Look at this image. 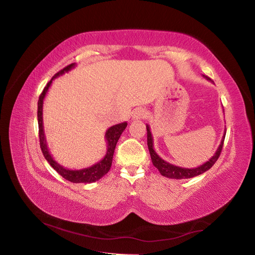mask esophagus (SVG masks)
<instances>
[{
	"label": "esophagus",
	"mask_w": 255,
	"mask_h": 255,
	"mask_svg": "<svg viewBox=\"0 0 255 255\" xmlns=\"http://www.w3.org/2000/svg\"><path fill=\"white\" fill-rule=\"evenodd\" d=\"M147 116L146 111L143 108H136L132 111V119L133 120H141V119H145Z\"/></svg>",
	"instance_id": "obj_1"
}]
</instances>
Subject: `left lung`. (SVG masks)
<instances>
[{
    "instance_id": "left-lung-1",
    "label": "left lung",
    "mask_w": 255,
    "mask_h": 255,
    "mask_svg": "<svg viewBox=\"0 0 255 255\" xmlns=\"http://www.w3.org/2000/svg\"><path fill=\"white\" fill-rule=\"evenodd\" d=\"M203 77L210 80V78L208 76L203 75ZM146 129H147V145H148V149H149V153H150L153 166L157 167V169L160 171V174L162 176L170 178V179H188V178L199 176V175L203 174V172L209 170L213 165H214L215 162L218 160L220 152H221V150H223L224 141H225V136H226V131H225L224 136H223V138H221L220 145L218 146L215 154L213 155V157L209 161H207L198 167L184 168V167H179L176 165H172V164L164 161L162 158L159 157V154L153 149V138L151 135L150 127L148 125H146Z\"/></svg>"
}]
</instances>
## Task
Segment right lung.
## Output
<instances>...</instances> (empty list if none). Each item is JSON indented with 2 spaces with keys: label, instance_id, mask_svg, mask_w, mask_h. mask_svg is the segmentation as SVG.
Listing matches in <instances>:
<instances>
[{
  "label": "right lung",
  "instance_id": "add662e5",
  "mask_svg": "<svg viewBox=\"0 0 255 255\" xmlns=\"http://www.w3.org/2000/svg\"><path fill=\"white\" fill-rule=\"evenodd\" d=\"M73 68H75V63H72L68 67H65L63 70L59 71L57 74L53 76V78L48 81L45 88L43 89L42 93L39 96V101H38V125H39V138H40V147L41 150H42V153L44 155V158L46 161L50 163V165L58 172L60 176H62L65 180L68 181H71L73 183H92L100 180L103 178L107 172L109 171L111 164H112V158H113V153L114 149H116L117 143L119 141V138L121 134L123 133L127 127V122L121 123V124L111 126L108 130L106 131L105 138L107 141V152L105 157L100 161L95 163L94 165H91L89 167L83 168V169H69L65 168L64 166L60 165L59 163H57L52 154L50 153V150H48V147L46 144V138L44 134V129H43V116H42V111H43V101L45 98V95L50 89L52 81L57 78L58 76L62 75L65 72L71 71Z\"/></svg>",
  "mask_w": 255,
  "mask_h": 255
}]
</instances>
